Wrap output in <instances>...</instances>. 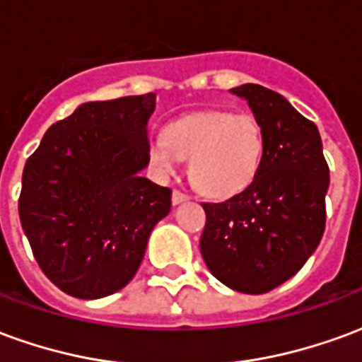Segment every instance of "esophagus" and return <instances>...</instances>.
Masks as SVG:
<instances>
[{
    "mask_svg": "<svg viewBox=\"0 0 362 362\" xmlns=\"http://www.w3.org/2000/svg\"><path fill=\"white\" fill-rule=\"evenodd\" d=\"M189 197L186 196V194H182V192H178V189H174L173 192V204L178 205V204H184V202H188Z\"/></svg>",
    "mask_w": 362,
    "mask_h": 362,
    "instance_id": "1",
    "label": "esophagus"
}]
</instances>
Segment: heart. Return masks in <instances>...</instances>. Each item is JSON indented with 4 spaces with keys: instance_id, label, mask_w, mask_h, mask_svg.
Here are the masks:
<instances>
[{
    "instance_id": "1",
    "label": "heart",
    "mask_w": 362,
    "mask_h": 362,
    "mask_svg": "<svg viewBox=\"0 0 362 362\" xmlns=\"http://www.w3.org/2000/svg\"><path fill=\"white\" fill-rule=\"evenodd\" d=\"M266 135L252 114L202 110L168 122L149 145V163L170 176L189 158V178L209 197L225 199L250 186L264 158Z\"/></svg>"
}]
</instances>
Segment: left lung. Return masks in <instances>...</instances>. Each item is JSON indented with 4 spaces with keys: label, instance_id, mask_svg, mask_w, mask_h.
Here are the masks:
<instances>
[{
    "label": "left lung",
    "instance_id": "obj_1",
    "mask_svg": "<svg viewBox=\"0 0 362 362\" xmlns=\"http://www.w3.org/2000/svg\"><path fill=\"white\" fill-rule=\"evenodd\" d=\"M244 98L266 135V149L248 188L207 215L199 250L217 279L246 295H262L291 279L318 248L326 228L329 168L314 122L285 96L246 83Z\"/></svg>",
    "mask_w": 362,
    "mask_h": 362
}]
</instances>
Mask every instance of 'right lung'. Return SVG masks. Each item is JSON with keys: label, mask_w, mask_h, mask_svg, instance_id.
I'll list each match as a JSON object with an SVG mask.
<instances>
[{"label": "right lung", "mask_w": 362, "mask_h": 362, "mask_svg": "<svg viewBox=\"0 0 362 362\" xmlns=\"http://www.w3.org/2000/svg\"><path fill=\"white\" fill-rule=\"evenodd\" d=\"M155 95L81 104L48 127L23 170L19 217L44 275L77 298H103L134 279L173 192L149 165Z\"/></svg>", "instance_id": "right-lung-1"}]
</instances>
